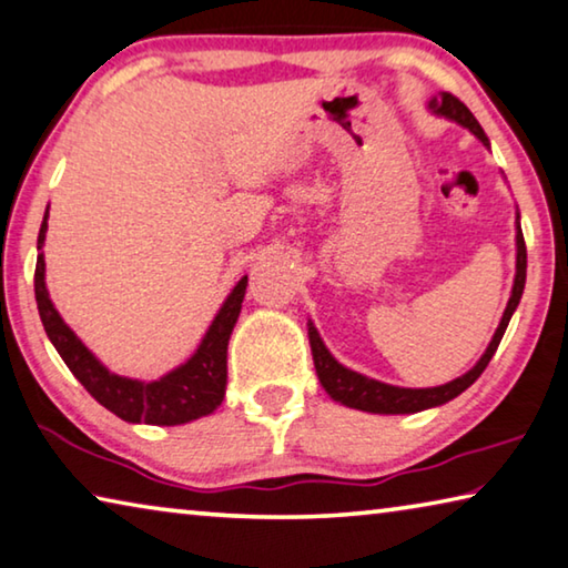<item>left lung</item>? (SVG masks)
<instances>
[{"label": "left lung", "instance_id": "obj_1", "mask_svg": "<svg viewBox=\"0 0 568 568\" xmlns=\"http://www.w3.org/2000/svg\"><path fill=\"white\" fill-rule=\"evenodd\" d=\"M427 108L429 113L439 115V119L460 123L463 129L470 131L475 139L483 141V146L490 149V141L480 129L478 119H475L470 108H467L463 101H457L453 93L432 95L427 101ZM524 287H526V242H524V230H520V212H516V277H513V291L488 348H485V354L478 358V364H475L470 372H465L463 376H457V379L447 382L443 386H427V389H407V386H394V384L368 379V376L354 372V368L338 364L336 356H333L326 348V344H323L318 328L313 326V321H308V341H311L313 364H316L318 382L333 402L344 404V407H351V409L372 412V414H414L422 409L439 407V404H447L449 399L460 397L467 386L478 382V376L485 372V366L490 364L493 354L498 351L503 333L508 328L510 316L518 308Z\"/></svg>", "mask_w": 568, "mask_h": 568}]
</instances>
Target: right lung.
Returning a JSON list of instances; mask_svg holds the SVG:
<instances>
[{"mask_svg": "<svg viewBox=\"0 0 568 568\" xmlns=\"http://www.w3.org/2000/svg\"><path fill=\"white\" fill-rule=\"evenodd\" d=\"M48 217L44 212L40 235H38V267H34V298L42 318L44 333L58 348V354L65 366L73 372L75 379L85 386L98 404H103L108 412L131 425H159L174 427L186 425L200 417H206L220 407L227 389V344L235 328L242 301L247 291V275L240 277V283L232 287V293L224 298L222 308L214 316L212 326L206 328L202 344L196 346L192 356L182 366L171 368L169 374L159 376L154 382L131 379L119 376L111 368L98 362L93 351L75 336V331L68 326L50 301L48 285H44V232H48Z\"/></svg>", "mask_w": 568, "mask_h": 568, "instance_id": "right-lung-1", "label": "right lung"}]
</instances>
